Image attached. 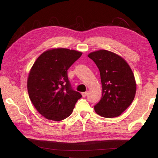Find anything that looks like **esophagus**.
Here are the masks:
<instances>
[{"mask_svg": "<svg viewBox=\"0 0 158 158\" xmlns=\"http://www.w3.org/2000/svg\"><path fill=\"white\" fill-rule=\"evenodd\" d=\"M82 96L84 98V97H85V96H87V95H88V92H83V93H82Z\"/></svg>", "mask_w": 158, "mask_h": 158, "instance_id": "1", "label": "esophagus"}]
</instances>
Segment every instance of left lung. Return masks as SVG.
Masks as SVG:
<instances>
[{
  "mask_svg": "<svg viewBox=\"0 0 158 158\" xmlns=\"http://www.w3.org/2000/svg\"><path fill=\"white\" fill-rule=\"evenodd\" d=\"M100 73L102 97L95 111L106 118L116 117L130 106L135 97L136 85L130 66L122 57L106 50L91 52Z\"/></svg>",
  "mask_w": 158,
  "mask_h": 158,
  "instance_id": "left-lung-1",
  "label": "left lung"
}]
</instances>
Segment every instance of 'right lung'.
Here are the masks:
<instances>
[{
    "mask_svg": "<svg viewBox=\"0 0 158 158\" xmlns=\"http://www.w3.org/2000/svg\"><path fill=\"white\" fill-rule=\"evenodd\" d=\"M82 54L53 49L42 53L33 64L27 80L28 94L37 111L46 118L59 121L67 118L82 98L72 88L67 75L69 69Z\"/></svg>",
    "mask_w": 158,
    "mask_h": 158,
    "instance_id": "right-lung-1",
    "label": "right lung"
}]
</instances>
